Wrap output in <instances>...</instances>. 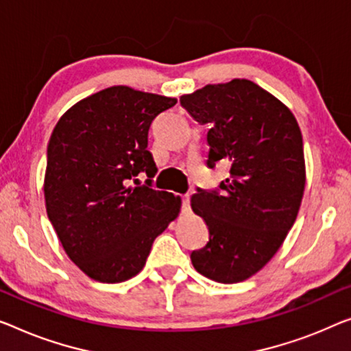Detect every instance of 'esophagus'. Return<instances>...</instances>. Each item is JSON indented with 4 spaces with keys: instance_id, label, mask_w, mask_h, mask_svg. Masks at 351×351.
<instances>
[{
    "instance_id": "1",
    "label": "esophagus",
    "mask_w": 351,
    "mask_h": 351,
    "mask_svg": "<svg viewBox=\"0 0 351 351\" xmlns=\"http://www.w3.org/2000/svg\"><path fill=\"white\" fill-rule=\"evenodd\" d=\"M181 211L184 214L191 213V197L189 195H182L181 197Z\"/></svg>"
}]
</instances>
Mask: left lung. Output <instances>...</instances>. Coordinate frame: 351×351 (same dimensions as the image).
<instances>
[{
    "label": "left lung",
    "mask_w": 351,
    "mask_h": 351,
    "mask_svg": "<svg viewBox=\"0 0 351 351\" xmlns=\"http://www.w3.org/2000/svg\"><path fill=\"white\" fill-rule=\"evenodd\" d=\"M208 124L206 165L226 162L221 191L193 193V213L209 241L193 250V268L221 284H237L263 268L296 221L306 186L302 135L295 114L257 83L234 78L180 99Z\"/></svg>",
    "instance_id": "1"
}]
</instances>
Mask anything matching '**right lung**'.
<instances>
[{
    "mask_svg": "<svg viewBox=\"0 0 351 351\" xmlns=\"http://www.w3.org/2000/svg\"><path fill=\"white\" fill-rule=\"evenodd\" d=\"M175 97L110 86L72 106L47 148L44 197L67 257L88 277L118 284L143 269L154 239L175 221L181 198L151 189L153 119ZM149 180L134 186L136 176Z\"/></svg>",
    "mask_w": 351,
    "mask_h": 351,
    "instance_id": "obj_1",
    "label": "right lung"
}]
</instances>
